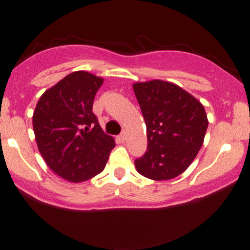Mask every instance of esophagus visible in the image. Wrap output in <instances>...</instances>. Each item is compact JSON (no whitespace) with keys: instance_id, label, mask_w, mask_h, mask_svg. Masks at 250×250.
Wrapping results in <instances>:
<instances>
[{"instance_id":"34e87169","label":"esophagus","mask_w":250,"mask_h":250,"mask_svg":"<svg viewBox=\"0 0 250 250\" xmlns=\"http://www.w3.org/2000/svg\"><path fill=\"white\" fill-rule=\"evenodd\" d=\"M119 137H120V140H121V141H125V131L120 134Z\"/></svg>"}]
</instances>
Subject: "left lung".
Wrapping results in <instances>:
<instances>
[{
    "instance_id": "obj_1",
    "label": "left lung",
    "mask_w": 250,
    "mask_h": 250,
    "mask_svg": "<svg viewBox=\"0 0 250 250\" xmlns=\"http://www.w3.org/2000/svg\"><path fill=\"white\" fill-rule=\"evenodd\" d=\"M147 125V151L135 160L142 176L155 181L179 176L202 147L208 119L194 96L171 82L153 80L133 85Z\"/></svg>"
}]
</instances>
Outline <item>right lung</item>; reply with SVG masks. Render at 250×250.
Returning a JSON list of instances; mask_svg holds the SVG:
<instances>
[{"label":"right lung","instance_id":"add662e5","mask_svg":"<svg viewBox=\"0 0 250 250\" xmlns=\"http://www.w3.org/2000/svg\"><path fill=\"white\" fill-rule=\"evenodd\" d=\"M102 77L74 71L43 93L33 115L40 153L54 173L82 182L104 169L115 140L104 134L93 113Z\"/></svg>","mask_w":250,"mask_h":250}]
</instances>
